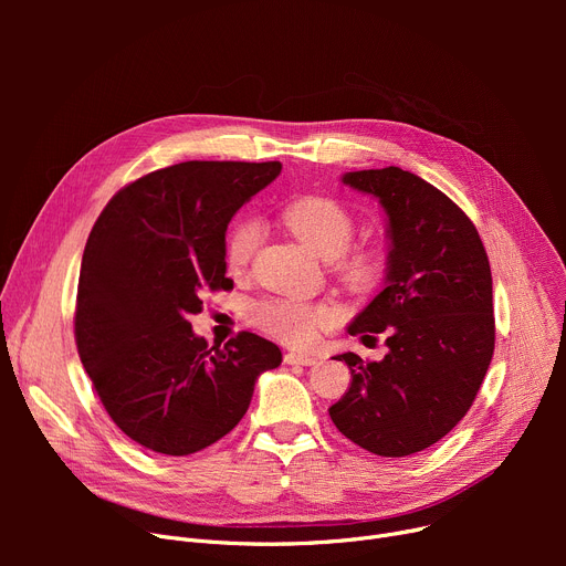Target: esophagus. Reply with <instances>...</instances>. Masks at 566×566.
<instances>
[{
	"label": "esophagus",
	"instance_id": "34e87169",
	"mask_svg": "<svg viewBox=\"0 0 566 566\" xmlns=\"http://www.w3.org/2000/svg\"><path fill=\"white\" fill-rule=\"evenodd\" d=\"M284 363L286 365H301V367H312L316 365L318 360L314 358V355H307V353H295V350H289L284 355Z\"/></svg>",
	"mask_w": 566,
	"mask_h": 566
}]
</instances>
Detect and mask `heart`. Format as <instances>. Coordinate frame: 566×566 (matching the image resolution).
<instances>
[{
	"instance_id": "b5f03b06",
	"label": "heart",
	"mask_w": 566,
	"mask_h": 566,
	"mask_svg": "<svg viewBox=\"0 0 566 566\" xmlns=\"http://www.w3.org/2000/svg\"><path fill=\"white\" fill-rule=\"evenodd\" d=\"M284 227L305 243L314 254L335 263L337 275L355 291L376 286L385 271L380 248L365 245L348 250L353 218L346 208L331 199L307 195L282 208ZM261 243V224L256 220H238L227 233V263L243 271ZM339 310L333 303H303L293 298L265 301L256 307V323L263 331L293 346H310L321 331L337 323Z\"/></svg>"
}]
</instances>
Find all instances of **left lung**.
Here are the masks:
<instances>
[{"instance_id":"left-lung-1","label":"left lung","mask_w":566,"mask_h":566,"mask_svg":"<svg viewBox=\"0 0 566 566\" xmlns=\"http://www.w3.org/2000/svg\"><path fill=\"white\" fill-rule=\"evenodd\" d=\"M342 184L376 197L388 218L385 286L346 328L385 333L388 355H335L350 385L331 418L363 450L408 457L448 436L480 392L495 346L491 265L468 216L418 174L363 169Z\"/></svg>"}]
</instances>
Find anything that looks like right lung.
Instances as JSON below:
<instances>
[{"instance_id":"1","label":"right lung","mask_w":566,"mask_h":566,"mask_svg":"<svg viewBox=\"0 0 566 566\" xmlns=\"http://www.w3.org/2000/svg\"><path fill=\"white\" fill-rule=\"evenodd\" d=\"M280 163L188 160L137 178L98 216L82 254L75 342L114 424L188 457L227 436L282 350L254 333L224 348L192 333L201 293L231 289L224 233Z\"/></svg>"}]
</instances>
